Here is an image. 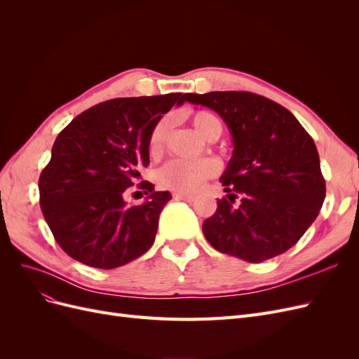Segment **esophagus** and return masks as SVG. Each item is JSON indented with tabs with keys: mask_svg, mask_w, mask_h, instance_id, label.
<instances>
[{
	"mask_svg": "<svg viewBox=\"0 0 359 359\" xmlns=\"http://www.w3.org/2000/svg\"><path fill=\"white\" fill-rule=\"evenodd\" d=\"M173 198H175L177 201H186V202H193L194 196H191V194H186V193H175L173 194Z\"/></svg>",
	"mask_w": 359,
	"mask_h": 359,
	"instance_id": "obj_1",
	"label": "esophagus"
}]
</instances>
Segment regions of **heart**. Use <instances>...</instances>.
<instances>
[{
    "mask_svg": "<svg viewBox=\"0 0 359 359\" xmlns=\"http://www.w3.org/2000/svg\"><path fill=\"white\" fill-rule=\"evenodd\" d=\"M187 119L196 128V132L208 140H215L223 132V124L219 116L210 111H194L187 114ZM170 121L168 116L160 118L151 128L148 137V149L153 156H158L165 148V140L169 132ZM217 165L210 158L202 160H173L160 170V181L165 187L178 193H196L203 182L214 177Z\"/></svg>",
    "mask_w": 359,
    "mask_h": 359,
    "instance_id": "1",
    "label": "heart"
}]
</instances>
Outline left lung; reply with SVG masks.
<instances>
[{"mask_svg":"<svg viewBox=\"0 0 359 359\" xmlns=\"http://www.w3.org/2000/svg\"><path fill=\"white\" fill-rule=\"evenodd\" d=\"M186 100L219 114L233 139L220 178L231 194L217 199L203 222L206 240L252 264L287 252L316 220L327 193L311 136L286 107L255 93H190ZM238 194L242 202L233 207Z\"/></svg>","mask_w":359,"mask_h":359,"instance_id":"8db88e82","label":"left lung"}]
</instances>
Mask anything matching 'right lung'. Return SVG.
<instances>
[{
	"label": "right lung",
	"mask_w": 359,
	"mask_h": 359,
	"mask_svg": "<svg viewBox=\"0 0 359 359\" xmlns=\"http://www.w3.org/2000/svg\"><path fill=\"white\" fill-rule=\"evenodd\" d=\"M187 94L112 99L76 116L57 136L39 178L40 206L58 245L74 260L114 269L154 244L158 215L170 199L148 181V198L127 205V189L149 165L151 128Z\"/></svg>",
	"instance_id": "1"
}]
</instances>
